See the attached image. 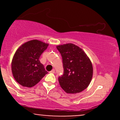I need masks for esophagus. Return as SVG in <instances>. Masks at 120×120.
I'll return each mask as SVG.
<instances>
[{
  "label": "esophagus",
  "instance_id": "esophagus-1",
  "mask_svg": "<svg viewBox=\"0 0 120 120\" xmlns=\"http://www.w3.org/2000/svg\"><path fill=\"white\" fill-rule=\"evenodd\" d=\"M49 72L51 73H55V69H52L51 71H50Z\"/></svg>",
  "mask_w": 120,
  "mask_h": 120
}]
</instances>
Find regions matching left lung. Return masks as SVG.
I'll use <instances>...</instances> for the list:
<instances>
[{"mask_svg":"<svg viewBox=\"0 0 120 120\" xmlns=\"http://www.w3.org/2000/svg\"><path fill=\"white\" fill-rule=\"evenodd\" d=\"M63 60L64 73L59 83L67 93H80L87 87L93 77L92 63L81 48L72 43L56 47Z\"/></svg>","mask_w":120,"mask_h":120,"instance_id":"obj_1","label":"left lung"}]
</instances>
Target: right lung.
Returning <instances> with one entry per match:
<instances>
[{"mask_svg": "<svg viewBox=\"0 0 120 120\" xmlns=\"http://www.w3.org/2000/svg\"><path fill=\"white\" fill-rule=\"evenodd\" d=\"M49 44L32 40L23 44L15 52L12 71L15 80L22 86L31 87L48 73L39 59Z\"/></svg>", "mask_w": 120, "mask_h": 120, "instance_id": "obj_1", "label": "right lung"}]
</instances>
